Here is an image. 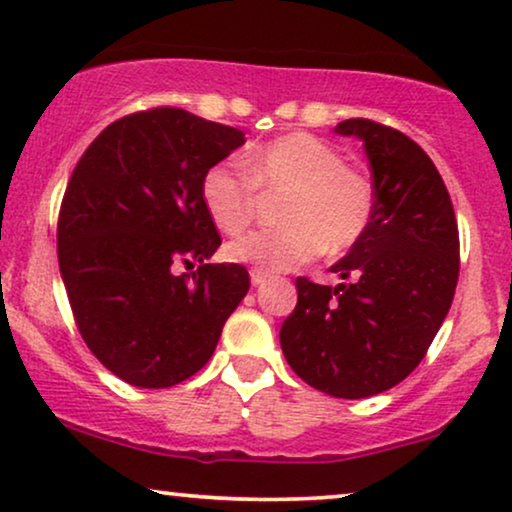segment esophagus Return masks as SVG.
<instances>
[{
	"mask_svg": "<svg viewBox=\"0 0 512 512\" xmlns=\"http://www.w3.org/2000/svg\"><path fill=\"white\" fill-rule=\"evenodd\" d=\"M270 275H265V272L261 270H251V284L254 286H263L265 282H268Z\"/></svg>",
	"mask_w": 512,
	"mask_h": 512,
	"instance_id": "34e87169",
	"label": "esophagus"
}]
</instances>
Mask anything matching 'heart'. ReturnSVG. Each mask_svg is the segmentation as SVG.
Wrapping results in <instances>:
<instances>
[{
	"instance_id": "obj_1",
	"label": "heart",
	"mask_w": 512,
	"mask_h": 512,
	"mask_svg": "<svg viewBox=\"0 0 512 512\" xmlns=\"http://www.w3.org/2000/svg\"><path fill=\"white\" fill-rule=\"evenodd\" d=\"M256 184L291 188L282 230H254L226 247L233 263L265 275L298 268L324 249L345 251L361 240L373 219L375 195L366 177L347 170L345 158L324 139L291 132L249 151L244 165L221 160L200 184V200L214 226L240 233L254 216Z\"/></svg>"
}]
</instances>
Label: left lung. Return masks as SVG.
Returning <instances> with one entry per match:
<instances>
[{
  "instance_id": "left-lung-1",
  "label": "left lung",
  "mask_w": 512,
  "mask_h": 512,
  "mask_svg": "<svg viewBox=\"0 0 512 512\" xmlns=\"http://www.w3.org/2000/svg\"><path fill=\"white\" fill-rule=\"evenodd\" d=\"M373 174V219L331 265L345 284L296 279L298 305L279 331L289 366L335 398H368L405 380L450 312L459 230L450 193L419 144L387 125L349 118Z\"/></svg>"
}]
</instances>
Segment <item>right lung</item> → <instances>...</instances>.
Masks as SVG:
<instances>
[{
  "label": "right lung",
  "mask_w": 512,
  "mask_h": 512,
  "mask_svg": "<svg viewBox=\"0 0 512 512\" xmlns=\"http://www.w3.org/2000/svg\"><path fill=\"white\" fill-rule=\"evenodd\" d=\"M242 144V130L163 107L111 123L74 167L60 275L90 352L132 387L198 373L247 296L242 265L207 263L221 237L200 200L205 172ZM195 262L191 278L176 275Z\"/></svg>",
  "instance_id": "1"
}]
</instances>
